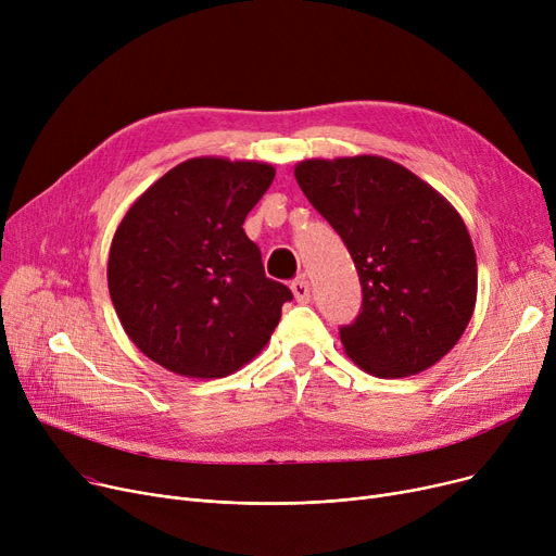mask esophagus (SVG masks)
<instances>
[{
	"mask_svg": "<svg viewBox=\"0 0 556 556\" xmlns=\"http://www.w3.org/2000/svg\"><path fill=\"white\" fill-rule=\"evenodd\" d=\"M293 295H295V300L298 302H302V304H306L308 300H311V283H308V279L306 277H300V279H295L293 281Z\"/></svg>",
	"mask_w": 556,
	"mask_h": 556,
	"instance_id": "obj_1",
	"label": "esophagus"
}]
</instances>
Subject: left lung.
I'll return each mask as SVG.
<instances>
[{
  "mask_svg": "<svg viewBox=\"0 0 556 556\" xmlns=\"http://www.w3.org/2000/svg\"><path fill=\"white\" fill-rule=\"evenodd\" d=\"M295 178L340 233L363 286V306L340 327L346 356L381 378L442 361L476 308L478 263L453 204L405 166L356 155L306 160Z\"/></svg>",
  "mask_w": 556,
  "mask_h": 556,
  "instance_id": "1",
  "label": "left lung"
}]
</instances>
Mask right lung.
I'll return each mask as SVG.
<instances>
[{"label":"right lung","mask_w":556,"mask_h":556,"mask_svg":"<svg viewBox=\"0 0 556 556\" xmlns=\"http://www.w3.org/2000/svg\"><path fill=\"white\" fill-rule=\"evenodd\" d=\"M275 168L193 157L146 189L114 231L108 288L139 352L189 378H223L268 344L288 286L243 231Z\"/></svg>","instance_id":"1"}]
</instances>
